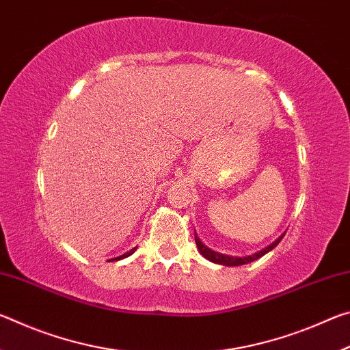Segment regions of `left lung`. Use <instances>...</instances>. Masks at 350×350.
Here are the masks:
<instances>
[{"mask_svg": "<svg viewBox=\"0 0 350 350\" xmlns=\"http://www.w3.org/2000/svg\"><path fill=\"white\" fill-rule=\"evenodd\" d=\"M284 234H286V233H282L280 238H278L275 242H271L270 245L262 248V250H259V252H256L254 254H250V256H242V258H239V256H228V254H222V253H217L215 250H211V248H208L206 245H204L202 242H200V239L198 238L196 234H194V236H196V238H194V241H196V245L199 248V252H200V254H202L205 259H208V260H211V262H215V264L228 265V267H233V265H244V264H248V262H253V260H256L260 256H264L265 253L271 252L278 244H280L281 239L284 238Z\"/></svg>", "mask_w": 350, "mask_h": 350, "instance_id": "left-lung-1", "label": "left lung"}]
</instances>
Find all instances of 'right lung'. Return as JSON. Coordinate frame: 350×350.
Returning a JSON list of instances; mask_svg holds the SVG:
<instances>
[{
	"label": "right lung",
	"instance_id": "1",
	"mask_svg": "<svg viewBox=\"0 0 350 350\" xmlns=\"http://www.w3.org/2000/svg\"><path fill=\"white\" fill-rule=\"evenodd\" d=\"M135 248L137 247H134V248H131V250L129 252H126V253H123L122 256H117V258H112V259H109V260H120V259H123V258H128V256H131V254L135 252Z\"/></svg>",
	"mask_w": 350,
	"mask_h": 350
}]
</instances>
